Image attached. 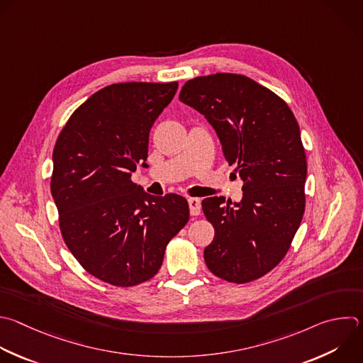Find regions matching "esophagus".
I'll use <instances>...</instances> for the list:
<instances>
[{"mask_svg":"<svg viewBox=\"0 0 363 363\" xmlns=\"http://www.w3.org/2000/svg\"><path fill=\"white\" fill-rule=\"evenodd\" d=\"M188 203H189L191 215L196 216L201 213V201L198 198H188Z\"/></svg>","mask_w":363,"mask_h":363,"instance_id":"1","label":"esophagus"}]
</instances>
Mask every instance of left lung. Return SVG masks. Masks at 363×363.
<instances>
[{"label": "left lung", "mask_w": 363, "mask_h": 363, "mask_svg": "<svg viewBox=\"0 0 363 363\" xmlns=\"http://www.w3.org/2000/svg\"><path fill=\"white\" fill-rule=\"evenodd\" d=\"M179 101L205 115L244 181L240 202L202 201L215 229L205 264L223 281H255L284 259L305 212L306 155L298 121L281 96L239 74L189 79Z\"/></svg>", "instance_id": "left-lung-1"}]
</instances>
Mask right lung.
<instances>
[{
    "instance_id": "1",
    "label": "right lung",
    "mask_w": 363,
    "mask_h": 363,
    "mask_svg": "<svg viewBox=\"0 0 363 363\" xmlns=\"http://www.w3.org/2000/svg\"><path fill=\"white\" fill-rule=\"evenodd\" d=\"M177 89L108 85L74 111L54 147L51 194L64 242L88 274L113 286L155 277L189 219L184 196H154L131 181L138 164L147 167L151 127Z\"/></svg>"
}]
</instances>
